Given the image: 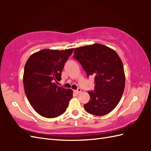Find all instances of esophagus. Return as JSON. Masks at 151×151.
I'll use <instances>...</instances> for the list:
<instances>
[{
	"instance_id": "34e87169",
	"label": "esophagus",
	"mask_w": 151,
	"mask_h": 151,
	"mask_svg": "<svg viewBox=\"0 0 151 151\" xmlns=\"http://www.w3.org/2000/svg\"><path fill=\"white\" fill-rule=\"evenodd\" d=\"M81 88H78V89H76V90H75V92L76 93H77V94H78V93H80L81 92Z\"/></svg>"
}]
</instances>
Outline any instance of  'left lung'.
<instances>
[{
    "label": "left lung",
    "mask_w": 151,
    "mask_h": 151,
    "mask_svg": "<svg viewBox=\"0 0 151 151\" xmlns=\"http://www.w3.org/2000/svg\"><path fill=\"white\" fill-rule=\"evenodd\" d=\"M74 54L88 77L95 76V89L88 92L90 100L84 104L85 110L99 116L109 114L119 102L125 86L120 57L114 49L99 43L76 48Z\"/></svg>",
    "instance_id": "1"
}]
</instances>
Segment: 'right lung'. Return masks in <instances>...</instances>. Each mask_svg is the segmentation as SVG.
I'll list each match as a JSON object with an SVG mask.
<instances>
[{
    "mask_svg": "<svg viewBox=\"0 0 151 151\" xmlns=\"http://www.w3.org/2000/svg\"><path fill=\"white\" fill-rule=\"evenodd\" d=\"M74 49H43L32 54L24 65L23 84L28 100L37 113L54 118L66 111L73 90L58 86L64 64Z\"/></svg>",
    "mask_w": 151,
    "mask_h": 151,
    "instance_id": "add662e5",
    "label": "right lung"
}]
</instances>
